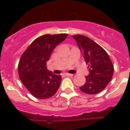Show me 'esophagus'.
<instances>
[{
  "label": "esophagus",
  "instance_id": "esophagus-1",
  "mask_svg": "<svg viewBox=\"0 0 130 130\" xmlns=\"http://www.w3.org/2000/svg\"><path fill=\"white\" fill-rule=\"evenodd\" d=\"M65 75L67 76V77H72V76L73 75V74H72V73H65Z\"/></svg>",
  "mask_w": 130,
  "mask_h": 130
}]
</instances>
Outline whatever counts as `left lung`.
<instances>
[{
  "label": "left lung",
  "mask_w": 130,
  "mask_h": 130,
  "mask_svg": "<svg viewBox=\"0 0 130 130\" xmlns=\"http://www.w3.org/2000/svg\"><path fill=\"white\" fill-rule=\"evenodd\" d=\"M83 53L89 74L86 76V82L80 87L83 92L96 94L103 91L112 78L114 67L107 52L91 39L83 35L72 36Z\"/></svg>",
  "instance_id": "1"
}]
</instances>
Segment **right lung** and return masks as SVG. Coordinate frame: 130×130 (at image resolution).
<instances>
[{
  "instance_id": "right-lung-1",
  "label": "right lung",
  "mask_w": 130,
  "mask_h": 130,
  "mask_svg": "<svg viewBox=\"0 0 130 130\" xmlns=\"http://www.w3.org/2000/svg\"><path fill=\"white\" fill-rule=\"evenodd\" d=\"M67 34L44 35L35 39L22 55L18 73L29 92L40 99H48L58 89L60 75L53 74L46 67L56 46L66 39Z\"/></svg>"
}]
</instances>
